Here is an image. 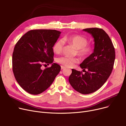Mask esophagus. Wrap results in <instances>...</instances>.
<instances>
[{
  "mask_svg": "<svg viewBox=\"0 0 126 126\" xmlns=\"http://www.w3.org/2000/svg\"><path fill=\"white\" fill-rule=\"evenodd\" d=\"M61 69H63L65 68V67H64V66H61Z\"/></svg>",
  "mask_w": 126,
  "mask_h": 126,
  "instance_id": "esophagus-1",
  "label": "esophagus"
}]
</instances>
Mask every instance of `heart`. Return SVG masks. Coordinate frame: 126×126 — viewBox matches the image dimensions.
Listing matches in <instances>:
<instances>
[{
    "instance_id": "b5f03b06",
    "label": "heart",
    "mask_w": 126,
    "mask_h": 126,
    "mask_svg": "<svg viewBox=\"0 0 126 126\" xmlns=\"http://www.w3.org/2000/svg\"><path fill=\"white\" fill-rule=\"evenodd\" d=\"M64 42L71 45L76 48V54H77L81 58H86L89 57L92 52V47L88 45L87 39L80 35H74L69 36H66L63 38V40L60 39L57 40L53 45V51L57 54L62 52ZM57 61L66 67H70L73 66L75 63L79 62V59L77 58H71L66 57L58 58Z\"/></svg>"
}]
</instances>
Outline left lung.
Returning a JSON list of instances; mask_svg holds the SVG:
<instances>
[{"label": "left lung", "instance_id": "left-lung-1", "mask_svg": "<svg viewBox=\"0 0 126 126\" xmlns=\"http://www.w3.org/2000/svg\"><path fill=\"white\" fill-rule=\"evenodd\" d=\"M94 38V52L80 64L82 72L72 69L69 77L71 86L79 93L87 94L100 89L109 77L115 61V49L111 39L103 30L89 28L83 30Z\"/></svg>", "mask_w": 126, "mask_h": 126}]
</instances>
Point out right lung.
I'll return each instance as SVG.
<instances>
[{
    "mask_svg": "<svg viewBox=\"0 0 126 126\" xmlns=\"http://www.w3.org/2000/svg\"><path fill=\"white\" fill-rule=\"evenodd\" d=\"M61 32L54 30H34L25 34L15 46L13 71L19 85L28 93L37 95L47 89L61 70L53 63V45ZM52 64L44 70L42 65Z\"/></svg>",
    "mask_w": 126,
    "mask_h": 126,
    "instance_id": "1",
    "label": "right lung"
}]
</instances>
